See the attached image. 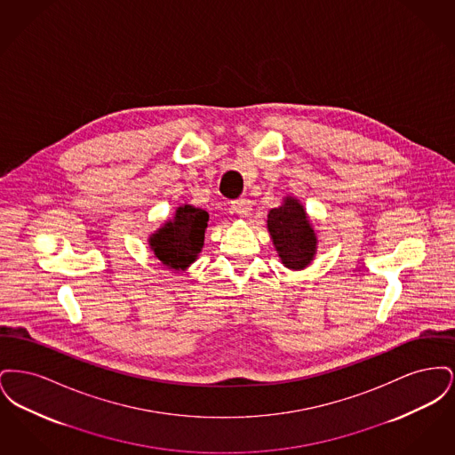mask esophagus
Returning a JSON list of instances; mask_svg holds the SVG:
<instances>
[{
  "mask_svg": "<svg viewBox=\"0 0 455 455\" xmlns=\"http://www.w3.org/2000/svg\"><path fill=\"white\" fill-rule=\"evenodd\" d=\"M232 210L237 213L238 217H249L252 213V201L247 197H240L232 201Z\"/></svg>",
  "mask_w": 455,
  "mask_h": 455,
  "instance_id": "obj_1",
  "label": "esophagus"
}]
</instances>
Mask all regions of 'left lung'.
<instances>
[{"label": "left lung", "instance_id": "left-lung-1", "mask_svg": "<svg viewBox=\"0 0 455 455\" xmlns=\"http://www.w3.org/2000/svg\"><path fill=\"white\" fill-rule=\"evenodd\" d=\"M267 228L286 267L302 269L310 264L317 238L297 199L286 197L280 208H273L267 215Z\"/></svg>", "mask_w": 455, "mask_h": 455}]
</instances>
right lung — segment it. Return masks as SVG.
<instances>
[{"instance_id": "obj_1", "label": "right lung", "mask_w": 455, "mask_h": 455, "mask_svg": "<svg viewBox=\"0 0 455 455\" xmlns=\"http://www.w3.org/2000/svg\"><path fill=\"white\" fill-rule=\"evenodd\" d=\"M208 213L189 204L177 210L172 221H167L152 238L153 252L165 266L186 269L195 262L204 242Z\"/></svg>"}]
</instances>
